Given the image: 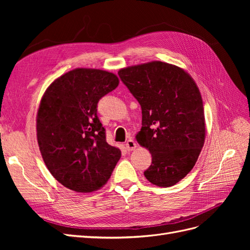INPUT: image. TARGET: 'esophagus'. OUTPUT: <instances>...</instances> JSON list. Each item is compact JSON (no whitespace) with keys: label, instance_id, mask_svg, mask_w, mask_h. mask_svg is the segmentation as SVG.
<instances>
[{"label":"esophagus","instance_id":"1","mask_svg":"<svg viewBox=\"0 0 250 250\" xmlns=\"http://www.w3.org/2000/svg\"><path fill=\"white\" fill-rule=\"evenodd\" d=\"M125 146H126V149H127L128 151H132V150H134L135 148H137V143H135L133 140L129 139V140H128V141L126 142Z\"/></svg>","mask_w":250,"mask_h":250}]
</instances>
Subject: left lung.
<instances>
[{
	"label": "left lung",
	"instance_id": "8db88e82",
	"mask_svg": "<svg viewBox=\"0 0 250 250\" xmlns=\"http://www.w3.org/2000/svg\"><path fill=\"white\" fill-rule=\"evenodd\" d=\"M118 74L142 108L137 141L152 155L144 175L154 186H174L193 169L206 139L197 85L183 69L162 62L125 67Z\"/></svg>",
	"mask_w": 250,
	"mask_h": 250
}]
</instances>
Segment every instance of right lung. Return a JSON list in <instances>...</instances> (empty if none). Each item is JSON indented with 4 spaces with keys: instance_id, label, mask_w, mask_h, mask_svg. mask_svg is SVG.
I'll use <instances>...</instances> for the list:
<instances>
[{
    "instance_id": "obj_1",
    "label": "right lung",
    "mask_w": 250,
    "mask_h": 250,
    "mask_svg": "<svg viewBox=\"0 0 250 250\" xmlns=\"http://www.w3.org/2000/svg\"><path fill=\"white\" fill-rule=\"evenodd\" d=\"M115 74L75 69L47 88L36 118L37 142L51 174L70 190L89 193L107 183L121 157L106 142L98 102L115 89Z\"/></svg>"
}]
</instances>
